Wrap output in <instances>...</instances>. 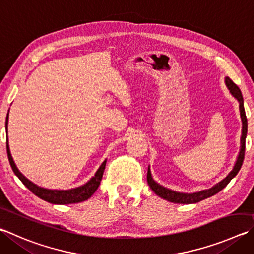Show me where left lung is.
<instances>
[{"label":"left lung","instance_id":"obj_1","mask_svg":"<svg viewBox=\"0 0 254 254\" xmlns=\"http://www.w3.org/2000/svg\"><path fill=\"white\" fill-rule=\"evenodd\" d=\"M225 84L228 85L230 92L231 94L236 98L239 103H240V114H241V119H242V136H241V150H240V153L238 156V160L236 164H234V168L232 169V171L228 174V177L223 179L222 181L216 183L214 187H212L209 190H203L200 192H195V193H180V192H175L172 190H169V189L164 188L160 184L156 183L153 179L151 177V171L150 168L147 169V175H146V180H147V184L149 187L152 189L156 195H159L162 199L173 202V203H183V204H191V203H196V202H200L204 199H207L212 195L216 194V193L220 192L222 189L228 186L229 182L236 177L238 172L240 171V169L242 167L243 160H244V151H246V137H247V132H248V120H247V115L246 111H244V107H243V96L241 91L238 87V85L234 83L230 77H227L225 79Z\"/></svg>","mask_w":254,"mask_h":254}]
</instances>
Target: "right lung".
Masks as SVG:
<instances>
[{
    "label": "right lung",
    "instance_id": "1",
    "mask_svg": "<svg viewBox=\"0 0 254 254\" xmlns=\"http://www.w3.org/2000/svg\"><path fill=\"white\" fill-rule=\"evenodd\" d=\"M7 119H8V113H7V118L5 121V128L7 130ZM6 151H7V158L8 161H10L11 168L13 170V172L15 173L16 177L21 180L22 183L29 189V190L35 194L36 196H39L40 199H42L47 202H50V203L53 204H70V203H79V202L85 201L91 197V195L98 190V188L101 183V180H102L103 177V172L105 169V163H107V160L101 164V167L99 168L98 171H96L95 175L92 178L89 182H86L84 186H81L79 188L75 189H71V190H49V189H43L36 186V184L32 183L29 181L24 175H23L20 171H18L16 165L13 161V158L11 155L10 149H8V143L6 142Z\"/></svg>",
    "mask_w": 254,
    "mask_h": 254
}]
</instances>
